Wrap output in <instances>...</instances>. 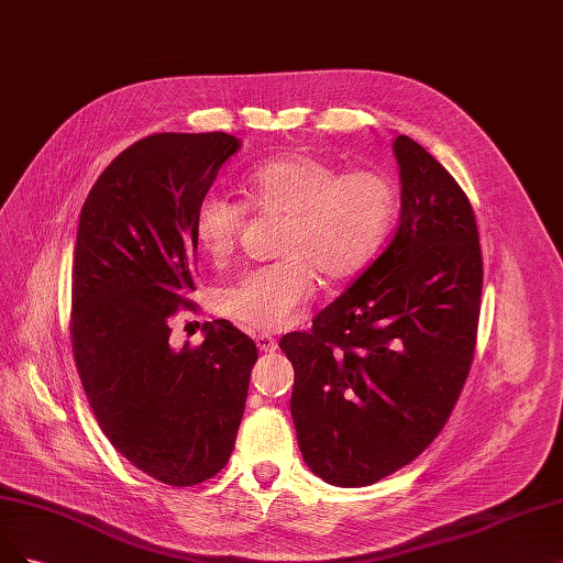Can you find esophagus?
Masks as SVG:
<instances>
[{"instance_id": "1", "label": "esophagus", "mask_w": 563, "mask_h": 563, "mask_svg": "<svg viewBox=\"0 0 563 563\" xmlns=\"http://www.w3.org/2000/svg\"><path fill=\"white\" fill-rule=\"evenodd\" d=\"M256 346L261 349V352H275L277 349V340L273 335H256Z\"/></svg>"}]
</instances>
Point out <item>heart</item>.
<instances>
[{
  "mask_svg": "<svg viewBox=\"0 0 563 563\" xmlns=\"http://www.w3.org/2000/svg\"><path fill=\"white\" fill-rule=\"evenodd\" d=\"M240 188L246 205L284 214L275 263L251 267L223 290L221 309L251 333L294 325L314 298L317 275L344 279L375 256L396 217V188L379 172L346 169L312 153H290L249 167ZM246 205L207 190L192 232L214 261L238 244Z\"/></svg>",
  "mask_w": 563,
  "mask_h": 563,
  "instance_id": "heart-1",
  "label": "heart"
}]
</instances>
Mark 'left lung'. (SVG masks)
Segmentation results:
<instances>
[{"instance_id": "obj_1", "label": "left lung", "mask_w": 563, "mask_h": 563, "mask_svg": "<svg viewBox=\"0 0 563 563\" xmlns=\"http://www.w3.org/2000/svg\"><path fill=\"white\" fill-rule=\"evenodd\" d=\"M400 219L391 242L312 331L279 346L296 371L302 459L338 487H365L415 461L450 419L479 319L482 249L466 192L398 134Z\"/></svg>"}]
</instances>
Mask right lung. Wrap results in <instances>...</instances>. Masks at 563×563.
I'll return each mask as SVG.
<instances>
[{
    "instance_id": "right-lung-1",
    "label": "right lung",
    "mask_w": 563,
    "mask_h": 563,
    "mask_svg": "<svg viewBox=\"0 0 563 563\" xmlns=\"http://www.w3.org/2000/svg\"><path fill=\"white\" fill-rule=\"evenodd\" d=\"M240 151L225 132H161L128 146L81 209L71 277V349L102 433L172 487L230 459L258 349L225 319L174 349L169 317L196 290V205Z\"/></svg>"
}]
</instances>
